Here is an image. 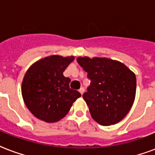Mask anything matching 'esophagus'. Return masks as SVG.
Here are the masks:
<instances>
[{"label":"esophagus","mask_w":155,"mask_h":155,"mask_svg":"<svg viewBox=\"0 0 155 155\" xmlns=\"http://www.w3.org/2000/svg\"><path fill=\"white\" fill-rule=\"evenodd\" d=\"M79 92H80V93H81V95H83V93H84V88H80V90H79Z\"/></svg>","instance_id":"obj_1"}]
</instances>
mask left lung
I'll return each instance as SVG.
<instances>
[{"instance_id":"1","label":"left lung","mask_w":155,"mask_h":155,"mask_svg":"<svg viewBox=\"0 0 155 155\" xmlns=\"http://www.w3.org/2000/svg\"><path fill=\"white\" fill-rule=\"evenodd\" d=\"M76 60L91 80L83 98L92 118L103 126L121 121L135 101L137 79L134 72L122 62L107 58L85 56Z\"/></svg>"}]
</instances>
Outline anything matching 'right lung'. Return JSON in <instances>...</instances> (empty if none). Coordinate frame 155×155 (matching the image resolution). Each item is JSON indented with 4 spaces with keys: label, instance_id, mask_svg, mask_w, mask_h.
<instances>
[{
    "label": "right lung",
    "instance_id": "add662e5",
    "mask_svg": "<svg viewBox=\"0 0 155 155\" xmlns=\"http://www.w3.org/2000/svg\"><path fill=\"white\" fill-rule=\"evenodd\" d=\"M75 57L50 55L31 66L22 82V96L26 106L37 119L55 123L67 115L74 101L81 97L70 88L71 79L63 71Z\"/></svg>",
    "mask_w": 155,
    "mask_h": 155
}]
</instances>
